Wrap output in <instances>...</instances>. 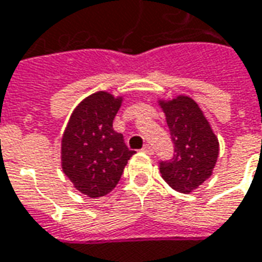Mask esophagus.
Returning a JSON list of instances; mask_svg holds the SVG:
<instances>
[{"mask_svg": "<svg viewBox=\"0 0 262 262\" xmlns=\"http://www.w3.org/2000/svg\"><path fill=\"white\" fill-rule=\"evenodd\" d=\"M142 151H143V153L148 154V156H151L154 150H153V147H151V146H148V144H146V146H144V147L142 148Z\"/></svg>", "mask_w": 262, "mask_h": 262, "instance_id": "34e87169", "label": "esophagus"}]
</instances>
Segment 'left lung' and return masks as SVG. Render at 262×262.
<instances>
[{
    "label": "left lung",
    "mask_w": 262,
    "mask_h": 262,
    "mask_svg": "<svg viewBox=\"0 0 262 262\" xmlns=\"http://www.w3.org/2000/svg\"><path fill=\"white\" fill-rule=\"evenodd\" d=\"M174 142L170 163H160L161 177L172 189L193 192L209 180L219 157V140L196 101L188 95L159 99Z\"/></svg>",
    "instance_id": "left-lung-1"
}]
</instances>
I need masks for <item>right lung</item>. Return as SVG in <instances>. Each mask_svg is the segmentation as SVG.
Instances as JSON below:
<instances>
[{
  "label": "right lung",
  "instance_id": "obj_1",
  "mask_svg": "<svg viewBox=\"0 0 262 262\" xmlns=\"http://www.w3.org/2000/svg\"><path fill=\"white\" fill-rule=\"evenodd\" d=\"M122 102V95L94 92L75 106L63 132L61 170L86 196L108 195L135 154L112 126Z\"/></svg>",
  "mask_w": 262,
  "mask_h": 262
}]
</instances>
